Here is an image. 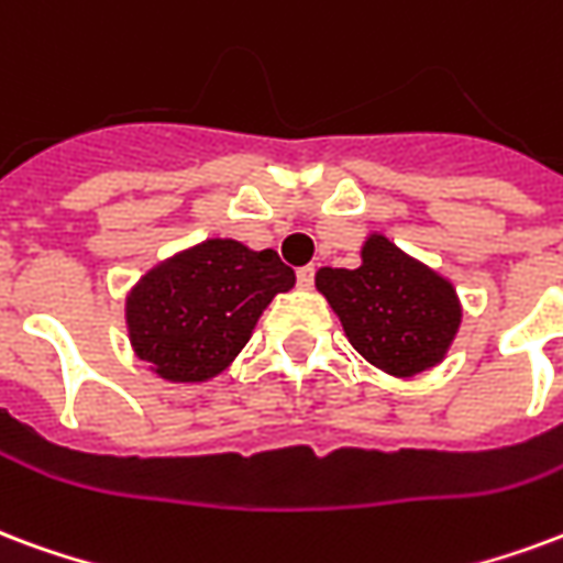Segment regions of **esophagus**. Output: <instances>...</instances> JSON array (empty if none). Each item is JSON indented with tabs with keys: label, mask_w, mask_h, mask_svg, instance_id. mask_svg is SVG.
Listing matches in <instances>:
<instances>
[{
	"label": "esophagus",
	"mask_w": 563,
	"mask_h": 563,
	"mask_svg": "<svg viewBox=\"0 0 563 563\" xmlns=\"http://www.w3.org/2000/svg\"><path fill=\"white\" fill-rule=\"evenodd\" d=\"M313 280H316L313 265H303V268H298V286H301V289H310V286H313Z\"/></svg>",
	"instance_id": "esophagus-1"
}]
</instances>
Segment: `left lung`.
Here are the masks:
<instances>
[{
  "label": "left lung",
  "instance_id": "8db88e82",
  "mask_svg": "<svg viewBox=\"0 0 563 563\" xmlns=\"http://www.w3.org/2000/svg\"><path fill=\"white\" fill-rule=\"evenodd\" d=\"M361 256V268L316 274V289L340 316L349 343L399 378L439 364L462 319L451 283L385 235H369Z\"/></svg>",
  "mask_w": 563,
  "mask_h": 563
}]
</instances>
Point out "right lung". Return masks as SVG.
Listing matches in <instances>:
<instances>
[{"instance_id": "right-lung-1", "label": "right lung", "mask_w": 563, "mask_h": 563, "mask_svg": "<svg viewBox=\"0 0 563 563\" xmlns=\"http://www.w3.org/2000/svg\"><path fill=\"white\" fill-rule=\"evenodd\" d=\"M295 271L274 250L211 239L161 262L128 298L133 352L161 378L206 382L223 373Z\"/></svg>"}]
</instances>
